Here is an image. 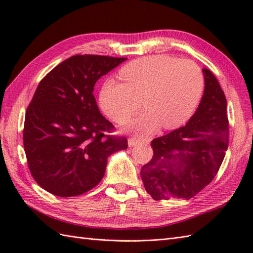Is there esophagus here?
<instances>
[{"label": "esophagus", "instance_id": "34e87169", "mask_svg": "<svg viewBox=\"0 0 253 253\" xmlns=\"http://www.w3.org/2000/svg\"><path fill=\"white\" fill-rule=\"evenodd\" d=\"M149 141H150L149 139H143V140H141V139H137V138H129L128 139V146L135 147L139 143H147Z\"/></svg>", "mask_w": 253, "mask_h": 253}]
</instances>
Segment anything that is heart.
Here are the masks:
<instances>
[{"mask_svg": "<svg viewBox=\"0 0 253 253\" xmlns=\"http://www.w3.org/2000/svg\"><path fill=\"white\" fill-rule=\"evenodd\" d=\"M124 82L109 78L100 91V105L117 123H124L142 104L146 111L129 123L137 135H149L160 126L185 123L201 99L203 75L195 63L169 55H152L126 64Z\"/></svg>", "mask_w": 253, "mask_h": 253, "instance_id": "obj_1", "label": "heart"}]
</instances>
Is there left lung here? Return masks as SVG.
Instances as JSON below:
<instances>
[{
	"label": "left lung",
	"mask_w": 253,
	"mask_h": 253,
	"mask_svg": "<svg viewBox=\"0 0 253 253\" xmlns=\"http://www.w3.org/2000/svg\"><path fill=\"white\" fill-rule=\"evenodd\" d=\"M204 92L184 127L153 139V157L140 175L154 200L190 198L213 180L228 147L227 102L217 79L203 68Z\"/></svg>",
	"instance_id": "1"
}]
</instances>
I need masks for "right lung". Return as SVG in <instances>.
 <instances>
[{
    "mask_svg": "<svg viewBox=\"0 0 253 253\" xmlns=\"http://www.w3.org/2000/svg\"><path fill=\"white\" fill-rule=\"evenodd\" d=\"M125 57L74 55L41 80L27 109L24 148L38 185L58 197H75L103 178L107 159L127 149L125 137L101 114L94 84Z\"/></svg>",
    "mask_w": 253,
    "mask_h": 253,
    "instance_id": "1",
    "label": "right lung"
}]
</instances>
